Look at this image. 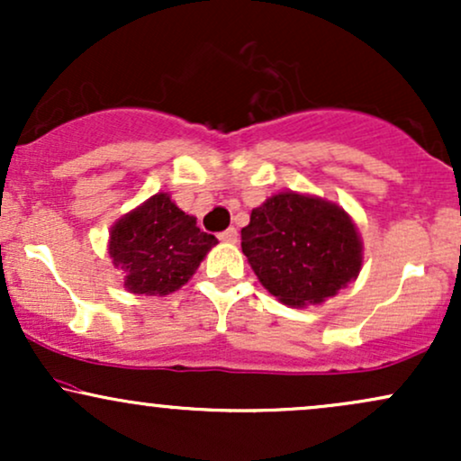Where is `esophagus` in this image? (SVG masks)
Masks as SVG:
<instances>
[{
	"label": "esophagus",
	"instance_id": "esophagus-1",
	"mask_svg": "<svg viewBox=\"0 0 461 461\" xmlns=\"http://www.w3.org/2000/svg\"><path fill=\"white\" fill-rule=\"evenodd\" d=\"M219 238H221V240H223V242H238V231L234 230V227H230V230H225L223 234H221Z\"/></svg>",
	"mask_w": 461,
	"mask_h": 461
}]
</instances>
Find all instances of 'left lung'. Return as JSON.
<instances>
[{
  "instance_id": "left-lung-1",
  "label": "left lung",
  "mask_w": 461,
  "mask_h": 461,
  "mask_svg": "<svg viewBox=\"0 0 461 461\" xmlns=\"http://www.w3.org/2000/svg\"><path fill=\"white\" fill-rule=\"evenodd\" d=\"M240 236L260 284L290 308L321 305L362 271L364 245L353 219L314 194H271L251 210Z\"/></svg>"
}]
</instances>
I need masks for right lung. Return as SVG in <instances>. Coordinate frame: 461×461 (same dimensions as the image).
<instances>
[{
    "instance_id": "1",
    "label": "right lung",
    "mask_w": 461,
    "mask_h": 461,
    "mask_svg": "<svg viewBox=\"0 0 461 461\" xmlns=\"http://www.w3.org/2000/svg\"><path fill=\"white\" fill-rule=\"evenodd\" d=\"M219 240L168 193H156L110 227L108 256L128 293L164 297L182 288Z\"/></svg>"
}]
</instances>
